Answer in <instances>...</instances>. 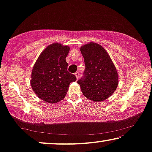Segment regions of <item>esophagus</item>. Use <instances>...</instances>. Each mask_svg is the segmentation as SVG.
<instances>
[{
    "label": "esophagus",
    "mask_w": 152,
    "mask_h": 152,
    "mask_svg": "<svg viewBox=\"0 0 152 152\" xmlns=\"http://www.w3.org/2000/svg\"><path fill=\"white\" fill-rule=\"evenodd\" d=\"M75 75L76 76V78L78 80L79 77H80V73L79 72H75Z\"/></svg>",
    "instance_id": "obj_1"
}]
</instances>
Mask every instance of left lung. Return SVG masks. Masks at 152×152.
Instances as JSON below:
<instances>
[{
	"mask_svg": "<svg viewBox=\"0 0 152 152\" xmlns=\"http://www.w3.org/2000/svg\"><path fill=\"white\" fill-rule=\"evenodd\" d=\"M80 50L85 70L77 84L83 95L93 102L105 100L117 88V70L109 54L98 43L90 42L81 47Z\"/></svg>",
	"mask_w": 152,
	"mask_h": 152,
	"instance_id": "left-lung-1",
	"label": "left lung"
}]
</instances>
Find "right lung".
Returning <instances> with one entry per match:
<instances>
[{
  "label": "right lung",
  "instance_id": "1",
  "mask_svg": "<svg viewBox=\"0 0 152 152\" xmlns=\"http://www.w3.org/2000/svg\"><path fill=\"white\" fill-rule=\"evenodd\" d=\"M69 50L68 45L53 43L43 50L34 64L30 84L37 96L45 102L53 104L62 100L69 84L77 80L67 70L66 58Z\"/></svg>",
  "mask_w": 152,
  "mask_h": 152
}]
</instances>
